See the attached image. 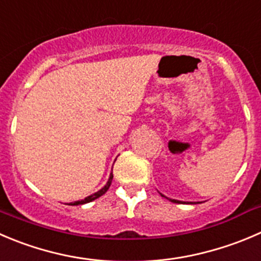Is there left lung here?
Segmentation results:
<instances>
[{"instance_id":"obj_1","label":"left lung","mask_w":261,"mask_h":261,"mask_svg":"<svg viewBox=\"0 0 261 261\" xmlns=\"http://www.w3.org/2000/svg\"><path fill=\"white\" fill-rule=\"evenodd\" d=\"M162 195V194H161ZM162 196H164V195H162ZM164 198H166V196H164ZM168 199V198H167ZM169 201H172V203H176V204H181V203H185V201H179V200H174V199H168ZM192 204V203H191Z\"/></svg>"}]
</instances>
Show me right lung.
<instances>
[{
    "instance_id": "right-lung-1",
    "label": "right lung",
    "mask_w": 261,
    "mask_h": 261,
    "mask_svg": "<svg viewBox=\"0 0 261 261\" xmlns=\"http://www.w3.org/2000/svg\"><path fill=\"white\" fill-rule=\"evenodd\" d=\"M112 178H113V173L111 172L110 174V178H108L107 184L105 185V187H102V189L99 190V191L94 192V194H92L90 196H87L85 199H83V200H77V201H74V203H70V205H82V204H87V203H90V201L95 200V199H98L99 196H102L103 194H106L107 192V190L110 189L111 184H112Z\"/></svg>"
}]
</instances>
